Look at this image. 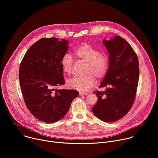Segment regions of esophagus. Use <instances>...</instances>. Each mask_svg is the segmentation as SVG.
<instances>
[{
    "label": "esophagus",
    "instance_id": "esophagus-1",
    "mask_svg": "<svg viewBox=\"0 0 158 158\" xmlns=\"http://www.w3.org/2000/svg\"><path fill=\"white\" fill-rule=\"evenodd\" d=\"M79 94L80 95H88V93H86V92H79Z\"/></svg>",
    "mask_w": 158,
    "mask_h": 158
}]
</instances>
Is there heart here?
Here are the masks:
<instances>
[{"mask_svg":"<svg viewBox=\"0 0 158 158\" xmlns=\"http://www.w3.org/2000/svg\"><path fill=\"white\" fill-rule=\"evenodd\" d=\"M77 59L86 63L83 76L74 77L68 80L67 85L71 89L83 92L87 91L95 83L96 77L102 78L107 71L110 60L107 54L90 44H83L75 52ZM63 70L68 75H71L73 68V59L68 54H64L60 60Z\"/></svg>","mask_w":158,"mask_h":158,"instance_id":"b5f03b06","label":"heart"}]
</instances>
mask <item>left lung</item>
<instances>
[{"label":"left lung","mask_w":158,"mask_h":158,"mask_svg":"<svg viewBox=\"0 0 158 158\" xmlns=\"http://www.w3.org/2000/svg\"><path fill=\"white\" fill-rule=\"evenodd\" d=\"M107 48L110 64L99 87L95 90L98 100L92 107L94 114L105 122H114L125 116L135 101L139 78L137 56L122 37L115 36L103 40Z\"/></svg>","instance_id":"left-lung-1"}]
</instances>
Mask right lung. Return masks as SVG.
<instances>
[{
    "label": "right lung",
    "mask_w": 158,
    "mask_h": 158,
    "mask_svg": "<svg viewBox=\"0 0 158 158\" xmlns=\"http://www.w3.org/2000/svg\"><path fill=\"white\" fill-rule=\"evenodd\" d=\"M68 44L64 39L42 38L29 48L19 66L25 103L31 114L47 123L61 119L79 95L75 90L57 89L65 83L60 60L68 49Z\"/></svg>",
    "instance_id": "right-lung-1"
}]
</instances>
